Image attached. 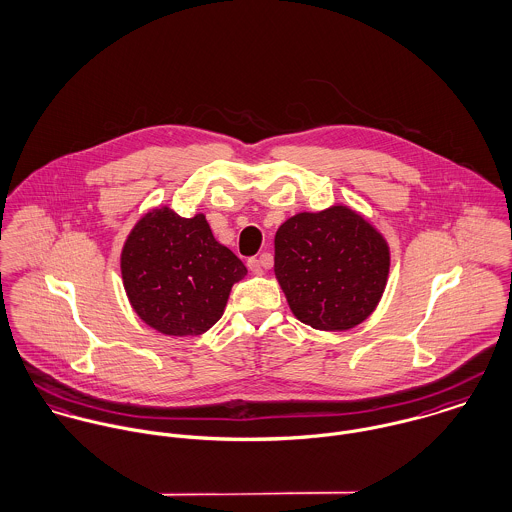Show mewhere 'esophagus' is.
I'll return each instance as SVG.
<instances>
[{
  "instance_id": "esophagus-1",
  "label": "esophagus",
  "mask_w": 512,
  "mask_h": 512,
  "mask_svg": "<svg viewBox=\"0 0 512 512\" xmlns=\"http://www.w3.org/2000/svg\"><path fill=\"white\" fill-rule=\"evenodd\" d=\"M268 264V256H260V258H250L248 260V270L256 276H260L264 272V266Z\"/></svg>"
}]
</instances>
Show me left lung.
I'll return each mask as SVG.
<instances>
[{"mask_svg": "<svg viewBox=\"0 0 512 512\" xmlns=\"http://www.w3.org/2000/svg\"><path fill=\"white\" fill-rule=\"evenodd\" d=\"M274 244L276 278L301 323L345 331L374 311L390 252L361 215L347 207L299 213L278 228Z\"/></svg>", "mask_w": 512, "mask_h": 512, "instance_id": "8db88e82", "label": "left lung"}]
</instances>
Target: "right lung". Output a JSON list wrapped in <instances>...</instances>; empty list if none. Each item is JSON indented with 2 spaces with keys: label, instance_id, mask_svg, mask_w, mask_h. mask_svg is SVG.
<instances>
[{
  "label": "right lung",
  "instance_id": "right-lung-1",
  "mask_svg": "<svg viewBox=\"0 0 512 512\" xmlns=\"http://www.w3.org/2000/svg\"><path fill=\"white\" fill-rule=\"evenodd\" d=\"M246 266L219 244L205 215L183 219L155 209L130 232L122 250V278L136 313L163 335L187 337L211 329L232 284Z\"/></svg>",
  "mask_w": 512,
  "mask_h": 512
}]
</instances>
